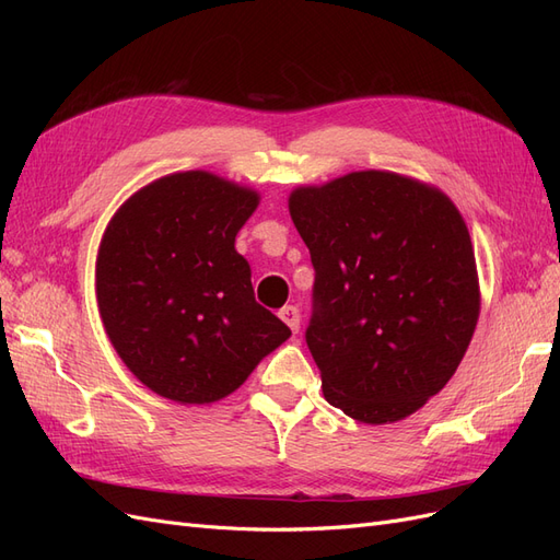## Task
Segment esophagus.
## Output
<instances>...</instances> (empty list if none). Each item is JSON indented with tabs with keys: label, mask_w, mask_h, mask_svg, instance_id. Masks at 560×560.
<instances>
[{
	"label": "esophagus",
	"mask_w": 560,
	"mask_h": 560,
	"mask_svg": "<svg viewBox=\"0 0 560 560\" xmlns=\"http://www.w3.org/2000/svg\"><path fill=\"white\" fill-rule=\"evenodd\" d=\"M280 317L287 327H290L294 334L299 331V322H301V315H299V308L296 306H284L280 311Z\"/></svg>",
	"instance_id": "34e87169"
}]
</instances>
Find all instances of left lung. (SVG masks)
<instances>
[{"mask_svg":"<svg viewBox=\"0 0 560 560\" xmlns=\"http://www.w3.org/2000/svg\"><path fill=\"white\" fill-rule=\"evenodd\" d=\"M290 214L315 268L306 343L325 399L369 425L411 416L451 381L479 319L460 212L428 184L364 171L301 186Z\"/></svg>","mask_w":560,"mask_h":560,"instance_id":"1","label":"left lung"}]
</instances>
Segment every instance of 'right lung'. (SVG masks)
I'll use <instances>...</instances> for the list:
<instances>
[{"mask_svg": "<svg viewBox=\"0 0 560 560\" xmlns=\"http://www.w3.org/2000/svg\"><path fill=\"white\" fill-rule=\"evenodd\" d=\"M259 196L202 171L128 198L97 254V308L118 358L156 395L210 404L238 389L290 327L254 299L235 233Z\"/></svg>", "mask_w": 560, "mask_h": 560, "instance_id": "add662e5", "label": "right lung"}]
</instances>
